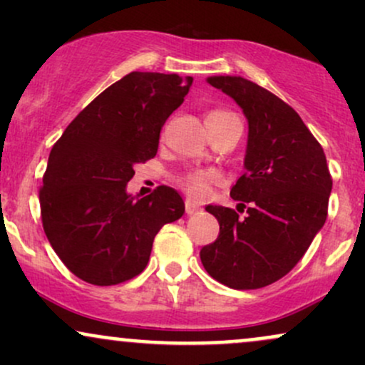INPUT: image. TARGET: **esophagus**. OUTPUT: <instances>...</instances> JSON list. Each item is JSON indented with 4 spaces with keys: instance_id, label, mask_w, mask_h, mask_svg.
Listing matches in <instances>:
<instances>
[{
    "instance_id": "34e87169",
    "label": "esophagus",
    "mask_w": 365,
    "mask_h": 365,
    "mask_svg": "<svg viewBox=\"0 0 365 365\" xmlns=\"http://www.w3.org/2000/svg\"><path fill=\"white\" fill-rule=\"evenodd\" d=\"M197 211H200L199 204H195L194 200L187 199L185 200V212H187V215H194V212H197Z\"/></svg>"
}]
</instances>
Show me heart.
Masks as SVG:
<instances>
[{
  "instance_id": "b5f03b06",
  "label": "heart",
  "mask_w": 365,
  "mask_h": 365,
  "mask_svg": "<svg viewBox=\"0 0 365 365\" xmlns=\"http://www.w3.org/2000/svg\"><path fill=\"white\" fill-rule=\"evenodd\" d=\"M223 115H230V113L216 110V111L209 113L207 116H223ZM217 180H220V175H217L216 171L192 170V171H187V173L180 175L178 183L188 195L195 197V199H200V197H204L207 194L209 183L217 182Z\"/></svg>"
}]
</instances>
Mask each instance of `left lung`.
Here are the masks:
<instances>
[{"label": "left lung", "mask_w": 365, "mask_h": 365, "mask_svg": "<svg viewBox=\"0 0 365 365\" xmlns=\"http://www.w3.org/2000/svg\"><path fill=\"white\" fill-rule=\"evenodd\" d=\"M244 111L249 133L245 173L232 187L247 216L206 206L220 235L200 249L216 282L254 290L278 282L302 259L328 215L333 187L324 150L293 108L257 83L235 75L207 77Z\"/></svg>", "instance_id": "left-lung-1"}]
</instances>
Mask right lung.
I'll return each mask as SVG.
<instances>
[{
  "label": "right lung",
  "mask_w": 365,
  "mask_h": 365,
  "mask_svg": "<svg viewBox=\"0 0 365 365\" xmlns=\"http://www.w3.org/2000/svg\"><path fill=\"white\" fill-rule=\"evenodd\" d=\"M192 86L177 73L132 72L103 91L53 145L39 192L49 244L75 276L110 287L148 266L154 237L185 212L175 188L127 192L133 166L154 158L159 133Z\"/></svg>",
  "instance_id": "obj_1"
}]
</instances>
